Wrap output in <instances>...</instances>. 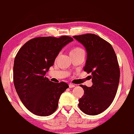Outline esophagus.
<instances>
[{
	"label": "esophagus",
	"instance_id": "34e87169",
	"mask_svg": "<svg viewBox=\"0 0 134 134\" xmlns=\"http://www.w3.org/2000/svg\"><path fill=\"white\" fill-rule=\"evenodd\" d=\"M75 85L73 84H69V87L70 88H72V87H75Z\"/></svg>",
	"mask_w": 134,
	"mask_h": 134
}]
</instances>
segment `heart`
I'll return each instance as SVG.
<instances>
[{
  "mask_svg": "<svg viewBox=\"0 0 134 134\" xmlns=\"http://www.w3.org/2000/svg\"><path fill=\"white\" fill-rule=\"evenodd\" d=\"M84 50L82 48H79V47H74V48H71L70 52V54H77V53L79 52H83Z\"/></svg>",
  "mask_w": 134,
  "mask_h": 134,
  "instance_id": "1",
  "label": "heart"
}]
</instances>
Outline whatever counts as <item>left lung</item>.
I'll return each mask as SVG.
<instances>
[{"label":"left lung","mask_w":134,"mask_h":134,"mask_svg":"<svg viewBox=\"0 0 134 134\" xmlns=\"http://www.w3.org/2000/svg\"><path fill=\"white\" fill-rule=\"evenodd\" d=\"M73 38L85 47L87 59L83 68L91 73L93 86L80 85L84 91L79 107L87 115L99 114L114 99L118 87L120 71L117 57L109 43L93 34L75 36Z\"/></svg>","instance_id":"8db88e82"}]
</instances>
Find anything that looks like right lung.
Segmentation results:
<instances>
[{
	"instance_id": "obj_1",
	"label": "right lung",
	"mask_w": 134,
	"mask_h": 134,
	"mask_svg": "<svg viewBox=\"0 0 134 134\" xmlns=\"http://www.w3.org/2000/svg\"><path fill=\"white\" fill-rule=\"evenodd\" d=\"M73 41L71 37H39L27 41L16 55L13 82L20 99L30 112L40 116L57 109L61 94L69 86L54 83L44 77L62 48Z\"/></svg>"
}]
</instances>
